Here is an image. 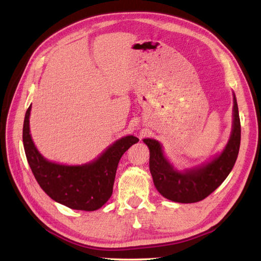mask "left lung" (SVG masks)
<instances>
[{"label": "left lung", "instance_id": "8db88e82", "mask_svg": "<svg viewBox=\"0 0 261 261\" xmlns=\"http://www.w3.org/2000/svg\"><path fill=\"white\" fill-rule=\"evenodd\" d=\"M241 125L237 98L233 95V125L228 145L212 162L179 171L164 156L157 140L143 139L150 150L149 168L153 184L166 198L177 203H195L213 193L233 168L240 149Z\"/></svg>", "mask_w": 261, "mask_h": 261}]
</instances>
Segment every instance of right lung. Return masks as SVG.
Returning a JSON list of instances; mask_svg holds the SVG:
<instances>
[{"label":"right lung","mask_w":261,"mask_h":261,"mask_svg":"<svg viewBox=\"0 0 261 261\" xmlns=\"http://www.w3.org/2000/svg\"><path fill=\"white\" fill-rule=\"evenodd\" d=\"M28 108L23 122V146L27 160L38 184L54 201L73 210L95 211L112 195L116 168L127 149L139 139L126 136L111 145L90 164L66 166L43 158L31 139Z\"/></svg>","instance_id":"right-lung-1"}]
</instances>
